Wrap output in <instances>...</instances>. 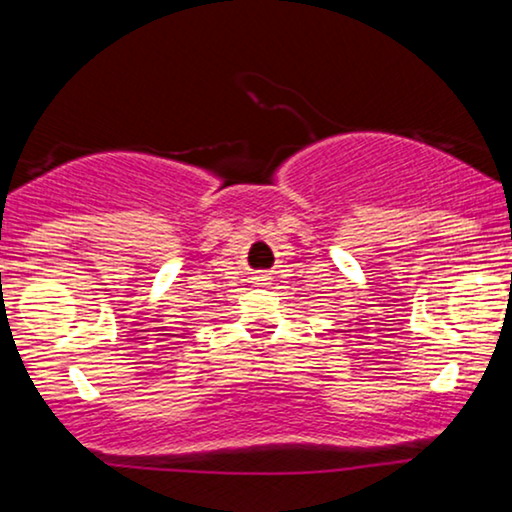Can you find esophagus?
<instances>
[{
  "label": "esophagus",
  "instance_id": "34e87169",
  "mask_svg": "<svg viewBox=\"0 0 512 512\" xmlns=\"http://www.w3.org/2000/svg\"><path fill=\"white\" fill-rule=\"evenodd\" d=\"M255 279H257V281H267V274H257Z\"/></svg>",
  "mask_w": 512,
  "mask_h": 512
}]
</instances>
